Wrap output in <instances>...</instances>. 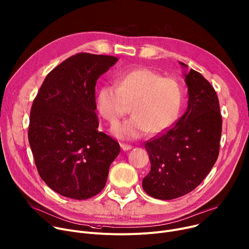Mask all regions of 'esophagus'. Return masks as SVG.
Wrapping results in <instances>:
<instances>
[{"label": "esophagus", "mask_w": 249, "mask_h": 249, "mask_svg": "<svg viewBox=\"0 0 249 249\" xmlns=\"http://www.w3.org/2000/svg\"><path fill=\"white\" fill-rule=\"evenodd\" d=\"M120 147H121V149H122L123 151H129V150H131V149H132V146H131V145L124 144V143L120 144Z\"/></svg>", "instance_id": "esophagus-1"}]
</instances>
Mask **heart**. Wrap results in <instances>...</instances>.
<instances>
[{"instance_id": "b5f03b06", "label": "heart", "mask_w": 249, "mask_h": 249, "mask_svg": "<svg viewBox=\"0 0 249 249\" xmlns=\"http://www.w3.org/2000/svg\"><path fill=\"white\" fill-rule=\"evenodd\" d=\"M184 101L183 88L176 79L145 67L117 74L116 85H103L96 96L99 113L112 123L132 105L133 116L111 129L122 140L139 139L149 132L154 136L165 133L178 121Z\"/></svg>"}]
</instances>
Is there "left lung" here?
I'll return each instance as SVG.
<instances>
[{
	"label": "left lung",
	"instance_id": "obj_1",
	"mask_svg": "<svg viewBox=\"0 0 249 249\" xmlns=\"http://www.w3.org/2000/svg\"><path fill=\"white\" fill-rule=\"evenodd\" d=\"M189 101L184 115L168 131L145 145L151 163L143 189L151 196L173 199L195 190L217 160L221 135L219 102L212 84L178 61Z\"/></svg>",
	"mask_w": 249,
	"mask_h": 249
}]
</instances>
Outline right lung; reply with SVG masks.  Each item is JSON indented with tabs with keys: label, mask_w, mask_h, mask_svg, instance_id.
<instances>
[{
	"label": "right lung",
	"mask_w": 249,
	"mask_h": 249,
	"mask_svg": "<svg viewBox=\"0 0 249 249\" xmlns=\"http://www.w3.org/2000/svg\"><path fill=\"white\" fill-rule=\"evenodd\" d=\"M117 57L77 53L53 69L34 100L29 142L40 178L57 194L86 199L105 187L118 142L99 132L97 79Z\"/></svg>",
	"instance_id": "obj_1"
}]
</instances>
